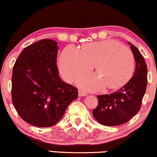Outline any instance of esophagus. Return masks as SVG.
<instances>
[{"instance_id":"obj_1","label":"esophagus","mask_w":157,"mask_h":157,"mask_svg":"<svg viewBox=\"0 0 157 157\" xmlns=\"http://www.w3.org/2000/svg\"><path fill=\"white\" fill-rule=\"evenodd\" d=\"M86 95H87V94H86V92H83V91H82V90L78 91V96L79 97H85Z\"/></svg>"}]
</instances>
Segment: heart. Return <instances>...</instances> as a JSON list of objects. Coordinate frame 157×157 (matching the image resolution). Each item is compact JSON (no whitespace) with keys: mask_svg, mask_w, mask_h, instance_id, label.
<instances>
[{"mask_svg":"<svg viewBox=\"0 0 157 157\" xmlns=\"http://www.w3.org/2000/svg\"><path fill=\"white\" fill-rule=\"evenodd\" d=\"M94 63L97 73H86L76 80V84L83 90L119 87L131 78L135 69L131 49L116 40H107L87 44L82 51L73 45L67 46L59 57V71L66 82H72Z\"/></svg>","mask_w":157,"mask_h":157,"instance_id":"1","label":"heart"}]
</instances>
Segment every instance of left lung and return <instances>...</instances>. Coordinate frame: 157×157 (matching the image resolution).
Segmentation results:
<instances>
[{
  "label": "left lung",
  "instance_id": "8db88e82",
  "mask_svg": "<svg viewBox=\"0 0 157 157\" xmlns=\"http://www.w3.org/2000/svg\"><path fill=\"white\" fill-rule=\"evenodd\" d=\"M134 55L135 69L132 78L124 86L109 94L98 95V105L93 117L105 126H118L129 121L138 113L146 93L147 65L136 46L128 42Z\"/></svg>",
  "mask_w": 157,
  "mask_h": 157
}]
</instances>
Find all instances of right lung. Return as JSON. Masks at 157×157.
I'll use <instances>...</instances> for the list:
<instances>
[{"instance_id":"add662e5","label":"right lung","mask_w":157,"mask_h":157,"mask_svg":"<svg viewBox=\"0 0 157 157\" xmlns=\"http://www.w3.org/2000/svg\"><path fill=\"white\" fill-rule=\"evenodd\" d=\"M57 42L42 39L22 50L13 67L12 102L20 117L38 127L55 125L78 90L61 80L57 65Z\"/></svg>"}]
</instances>
